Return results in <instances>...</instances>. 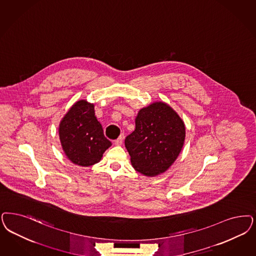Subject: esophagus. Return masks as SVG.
Here are the masks:
<instances>
[{"label":"esophagus","mask_w":256,"mask_h":256,"mask_svg":"<svg viewBox=\"0 0 256 256\" xmlns=\"http://www.w3.org/2000/svg\"><path fill=\"white\" fill-rule=\"evenodd\" d=\"M123 141L124 135H121V136H120L118 139H116V140H115V144H116V146H121V144H123Z\"/></svg>","instance_id":"1"}]
</instances>
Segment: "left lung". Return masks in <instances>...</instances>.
Listing matches in <instances>:
<instances>
[{
    "label": "left lung",
    "mask_w": 256,
    "mask_h": 256,
    "mask_svg": "<svg viewBox=\"0 0 256 256\" xmlns=\"http://www.w3.org/2000/svg\"><path fill=\"white\" fill-rule=\"evenodd\" d=\"M186 140V126L176 112L164 102L142 108L135 119V130L124 146L133 168L148 176L164 173L180 155Z\"/></svg>",
    "instance_id": "8db88e82"
}]
</instances>
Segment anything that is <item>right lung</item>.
Listing matches in <instances>:
<instances>
[{
	"label": "right lung",
	"mask_w": 256,
	"mask_h": 256,
	"mask_svg": "<svg viewBox=\"0 0 256 256\" xmlns=\"http://www.w3.org/2000/svg\"><path fill=\"white\" fill-rule=\"evenodd\" d=\"M58 134L65 155L80 166L97 164L112 146L96 117L94 105L86 100L76 102L64 115Z\"/></svg>",
	"instance_id": "obj_1"
}]
</instances>
